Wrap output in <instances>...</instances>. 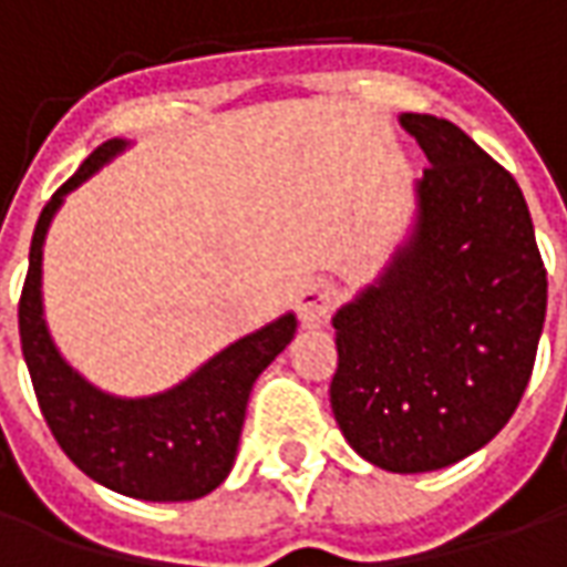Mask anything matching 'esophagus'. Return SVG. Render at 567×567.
<instances>
[{
    "instance_id": "1",
    "label": "esophagus",
    "mask_w": 567,
    "mask_h": 567,
    "mask_svg": "<svg viewBox=\"0 0 567 567\" xmlns=\"http://www.w3.org/2000/svg\"><path fill=\"white\" fill-rule=\"evenodd\" d=\"M337 303V288L331 282H309L297 297V316L303 328H319Z\"/></svg>"
}]
</instances>
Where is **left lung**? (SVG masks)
I'll return each mask as SVG.
<instances>
[{
  "mask_svg": "<svg viewBox=\"0 0 567 567\" xmlns=\"http://www.w3.org/2000/svg\"><path fill=\"white\" fill-rule=\"evenodd\" d=\"M401 127L431 166L404 246L333 316L331 406L361 458L425 474L511 422L544 331L547 270L501 163L443 117L404 112Z\"/></svg>",
  "mask_w": 567,
  "mask_h": 567,
  "instance_id": "left-lung-1",
  "label": "left lung"
}]
</instances>
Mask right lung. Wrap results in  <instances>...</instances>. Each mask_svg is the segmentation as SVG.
<instances>
[{"mask_svg":"<svg viewBox=\"0 0 567 567\" xmlns=\"http://www.w3.org/2000/svg\"><path fill=\"white\" fill-rule=\"evenodd\" d=\"M127 145V140L103 142L39 215L30 270L20 291V346L44 422L75 467L127 498L194 501L209 495L230 474L251 385L291 343L297 319L295 312H285L221 349L169 392L151 398H117L69 368L44 321V236L69 190L87 182Z\"/></svg>","mask_w":567,"mask_h":567,"instance_id":"add662e5","label":"right lung"}]
</instances>
